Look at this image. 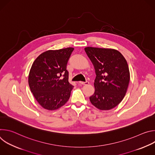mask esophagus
<instances>
[{"label":"esophagus","instance_id":"obj_1","mask_svg":"<svg viewBox=\"0 0 155 155\" xmlns=\"http://www.w3.org/2000/svg\"><path fill=\"white\" fill-rule=\"evenodd\" d=\"M79 83H80V84H83V85H86V84H89L90 83H89V81H79Z\"/></svg>","mask_w":155,"mask_h":155}]
</instances>
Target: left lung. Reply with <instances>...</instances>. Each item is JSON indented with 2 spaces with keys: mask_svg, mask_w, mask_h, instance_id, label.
<instances>
[{
  "mask_svg": "<svg viewBox=\"0 0 155 155\" xmlns=\"http://www.w3.org/2000/svg\"><path fill=\"white\" fill-rule=\"evenodd\" d=\"M92 62L96 79L91 104L101 110H111L123 99L130 81L127 61L117 50L87 47L84 48Z\"/></svg>",
  "mask_w": 155,
  "mask_h": 155,
  "instance_id": "obj_1",
  "label": "left lung"
}]
</instances>
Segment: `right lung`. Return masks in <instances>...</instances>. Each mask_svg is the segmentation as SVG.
Wrapping results in <instances>:
<instances>
[{"mask_svg": "<svg viewBox=\"0 0 155 155\" xmlns=\"http://www.w3.org/2000/svg\"><path fill=\"white\" fill-rule=\"evenodd\" d=\"M74 48L48 50L34 61L28 76L30 90L38 103L48 110H57L67 102L74 86L66 69Z\"/></svg>", "mask_w": 155, "mask_h": 155, "instance_id": "obj_1", "label": "right lung"}]
</instances>
